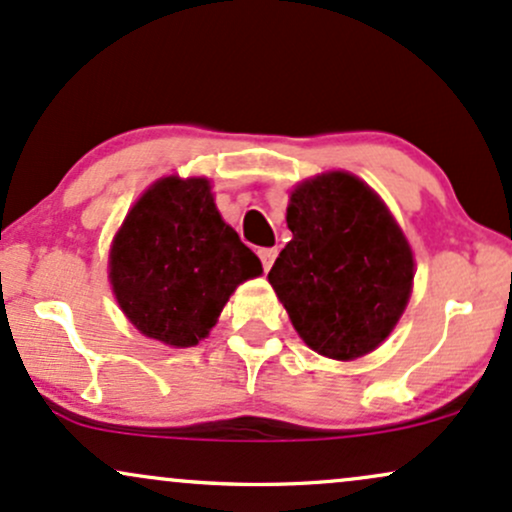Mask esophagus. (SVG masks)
<instances>
[{
  "instance_id": "obj_1",
  "label": "esophagus",
  "mask_w": 512,
  "mask_h": 512,
  "mask_svg": "<svg viewBox=\"0 0 512 512\" xmlns=\"http://www.w3.org/2000/svg\"><path fill=\"white\" fill-rule=\"evenodd\" d=\"M258 256H261L263 270H270V266L275 263V256H278V249H261L258 251Z\"/></svg>"
}]
</instances>
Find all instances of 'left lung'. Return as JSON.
<instances>
[{"instance_id":"1","label":"left lung","mask_w":512,"mask_h":512,"mask_svg":"<svg viewBox=\"0 0 512 512\" xmlns=\"http://www.w3.org/2000/svg\"><path fill=\"white\" fill-rule=\"evenodd\" d=\"M292 239L268 280L294 330L323 357L350 362L393 333L410 302L414 256L386 203L350 172L292 191Z\"/></svg>"}]
</instances>
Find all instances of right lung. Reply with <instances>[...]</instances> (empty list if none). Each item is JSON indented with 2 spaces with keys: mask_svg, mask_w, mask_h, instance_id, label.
Listing matches in <instances>:
<instances>
[{
  "mask_svg": "<svg viewBox=\"0 0 512 512\" xmlns=\"http://www.w3.org/2000/svg\"><path fill=\"white\" fill-rule=\"evenodd\" d=\"M261 261L220 218L206 177L158 179L129 210L110 249L119 306L146 338L194 347Z\"/></svg>",
  "mask_w": 512,
  "mask_h": 512,
  "instance_id": "obj_1",
  "label": "right lung"
}]
</instances>
